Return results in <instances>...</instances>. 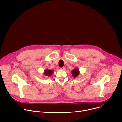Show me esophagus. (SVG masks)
Masks as SVG:
<instances>
[{
    "instance_id": "obj_1",
    "label": "esophagus",
    "mask_w": 122,
    "mask_h": 122,
    "mask_svg": "<svg viewBox=\"0 0 122 122\" xmlns=\"http://www.w3.org/2000/svg\"><path fill=\"white\" fill-rule=\"evenodd\" d=\"M60 69H62V70H65V67H61L60 68Z\"/></svg>"
}]
</instances>
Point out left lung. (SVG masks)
<instances>
[{
    "label": "left lung",
    "instance_id": "left-lung-1",
    "mask_svg": "<svg viewBox=\"0 0 122 122\" xmlns=\"http://www.w3.org/2000/svg\"><path fill=\"white\" fill-rule=\"evenodd\" d=\"M79 73H80L79 69L78 68H75L74 69H73L72 71V75L74 78H76L79 75Z\"/></svg>",
    "mask_w": 122,
    "mask_h": 122
}]
</instances>
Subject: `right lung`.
I'll list each match as a JSON object with an SVG mask.
<instances>
[{"mask_svg": "<svg viewBox=\"0 0 122 122\" xmlns=\"http://www.w3.org/2000/svg\"><path fill=\"white\" fill-rule=\"evenodd\" d=\"M54 72L53 70H50V69H45L44 71V74L47 76L50 77L52 74H53Z\"/></svg>", "mask_w": 122, "mask_h": 122, "instance_id": "add662e5", "label": "right lung"}]
</instances>
